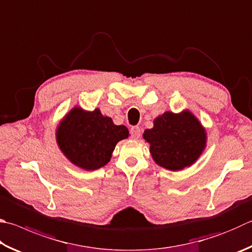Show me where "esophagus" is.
Segmentation results:
<instances>
[{"instance_id":"esophagus-1","label":"esophagus","mask_w":252,"mask_h":252,"mask_svg":"<svg viewBox=\"0 0 252 252\" xmlns=\"http://www.w3.org/2000/svg\"><path fill=\"white\" fill-rule=\"evenodd\" d=\"M130 134L132 139H139L141 135V130L139 126H132L130 130Z\"/></svg>"}]
</instances>
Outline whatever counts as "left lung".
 <instances>
[{
	"mask_svg": "<svg viewBox=\"0 0 252 252\" xmlns=\"http://www.w3.org/2000/svg\"><path fill=\"white\" fill-rule=\"evenodd\" d=\"M150 152L159 166L180 171L190 166L205 149L206 132L189 111L165 112L154 120L153 129L144 131Z\"/></svg>",
	"mask_w": 252,
	"mask_h": 252,
	"instance_id": "obj_1",
	"label": "left lung"
}]
</instances>
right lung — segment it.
Segmentation results:
<instances>
[{"instance_id": "add662e5", "label": "right lung", "mask_w": 252, "mask_h": 252, "mask_svg": "<svg viewBox=\"0 0 252 252\" xmlns=\"http://www.w3.org/2000/svg\"><path fill=\"white\" fill-rule=\"evenodd\" d=\"M127 136L125 126H116L99 109L88 112L77 107L67 114L56 132L62 152L72 164L87 171L106 165L116 144Z\"/></svg>"}]
</instances>
